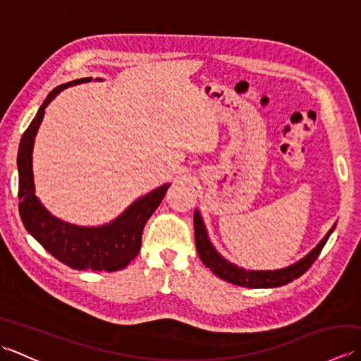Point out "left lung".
I'll return each mask as SVG.
<instances>
[{"instance_id": "8db88e82", "label": "left lung", "mask_w": 361, "mask_h": 361, "mask_svg": "<svg viewBox=\"0 0 361 361\" xmlns=\"http://www.w3.org/2000/svg\"><path fill=\"white\" fill-rule=\"evenodd\" d=\"M334 228L326 234L324 239L317 245V248H313L307 256L299 260V262L295 265L283 268V270H276V271H245L242 268L231 265L229 262H226L224 257L219 256V252L214 250V247L208 240V235H206L200 214L197 211L194 214L195 245H197V252L198 256H200L202 262L208 267L214 274L219 276L220 279L231 282L234 286H242L247 288H273V287L286 286V283L298 279L299 276H302L305 271H307L313 265V262L318 259L319 252L324 248V245L329 239V235H331V233L334 231Z\"/></svg>"}]
</instances>
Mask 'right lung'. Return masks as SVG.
I'll return each mask as SVG.
<instances>
[{"mask_svg": "<svg viewBox=\"0 0 361 361\" xmlns=\"http://www.w3.org/2000/svg\"><path fill=\"white\" fill-rule=\"evenodd\" d=\"M78 79L54 88L38 110L37 116L23 133L18 149V209L23 225L42 247L60 262L74 270L118 271L126 268L141 250L142 231L147 220L163 200L171 185H163L140 198L121 217L110 225L99 228H80L52 217L35 197L32 175L34 137L40 127L44 109L60 91L90 82Z\"/></svg>", "mask_w": 361, "mask_h": 361, "instance_id": "add662e5", "label": "right lung"}]
</instances>
